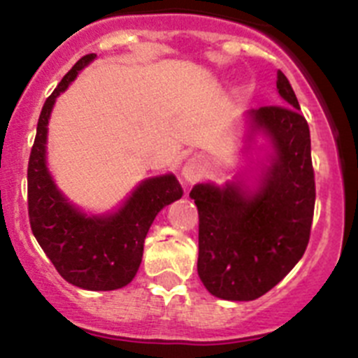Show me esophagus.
<instances>
[{
    "instance_id": "esophagus-1",
    "label": "esophagus",
    "mask_w": 358,
    "mask_h": 358,
    "mask_svg": "<svg viewBox=\"0 0 358 358\" xmlns=\"http://www.w3.org/2000/svg\"><path fill=\"white\" fill-rule=\"evenodd\" d=\"M205 171V166H203V160L199 157H192V159L187 160L182 168V180L185 183H194L196 180H199Z\"/></svg>"
}]
</instances>
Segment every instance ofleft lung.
Instances as JSON below:
<instances>
[{
  "label": "left lung",
  "instance_id": "8db88e82",
  "mask_svg": "<svg viewBox=\"0 0 358 358\" xmlns=\"http://www.w3.org/2000/svg\"><path fill=\"white\" fill-rule=\"evenodd\" d=\"M277 93L285 108L242 116L255 168L222 185L196 183L189 194L199 213V279L217 299H259L292 272L309 242L316 198L309 125L280 70Z\"/></svg>",
  "mask_w": 358,
  "mask_h": 358
}]
</instances>
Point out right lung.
I'll return each mask as SVG.
<instances>
[{"instance_id": "right-lung-1", "label": "right lung", "mask_w": 358, "mask_h": 358, "mask_svg": "<svg viewBox=\"0 0 358 358\" xmlns=\"http://www.w3.org/2000/svg\"><path fill=\"white\" fill-rule=\"evenodd\" d=\"M95 58L83 56L43 103L28 164V210L36 242L66 282L88 292H113L136 277L153 219L164 206L182 198L183 190L173 173L150 176L111 212L88 213L56 185L48 166L52 108Z\"/></svg>"}]
</instances>
